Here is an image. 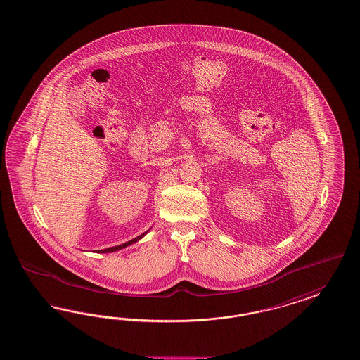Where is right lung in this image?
<instances>
[{
	"label": "right lung",
	"instance_id": "right-lung-1",
	"mask_svg": "<svg viewBox=\"0 0 360 360\" xmlns=\"http://www.w3.org/2000/svg\"><path fill=\"white\" fill-rule=\"evenodd\" d=\"M148 232V231H147ZM147 232H144V233H141L140 236H137V238H134V239L129 240V241H127V243H124V244H120V245H116V247H110V248H107V250H100L98 252L100 253H108V252H115V251H119V250H122V248H125V247H128V245H131V244H134L136 241H139L140 239H143V236L144 235H147Z\"/></svg>",
	"mask_w": 360,
	"mask_h": 360
}]
</instances>
